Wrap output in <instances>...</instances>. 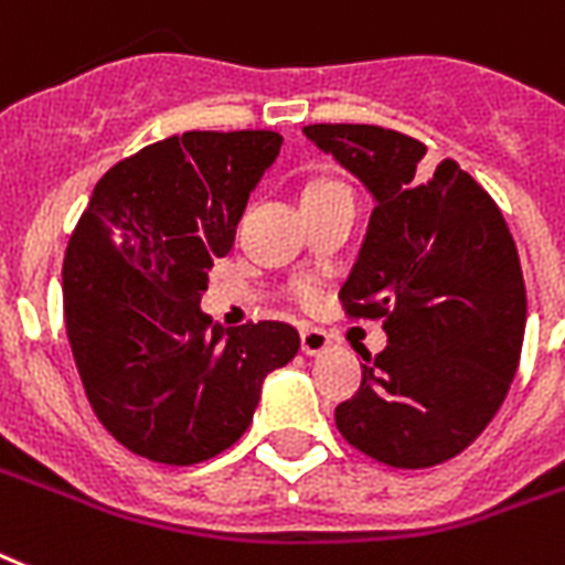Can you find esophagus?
Returning a JSON list of instances; mask_svg holds the SVG:
<instances>
[{"mask_svg": "<svg viewBox=\"0 0 565 565\" xmlns=\"http://www.w3.org/2000/svg\"><path fill=\"white\" fill-rule=\"evenodd\" d=\"M300 347L306 355H320L329 350V335L320 327H303L300 329Z\"/></svg>", "mask_w": 565, "mask_h": 565, "instance_id": "obj_1", "label": "esophagus"}]
</instances>
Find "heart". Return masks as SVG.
<instances>
[{"instance_id":"b5f03b06","label":"heart","mask_w":565,"mask_h":565,"mask_svg":"<svg viewBox=\"0 0 565 565\" xmlns=\"http://www.w3.org/2000/svg\"><path fill=\"white\" fill-rule=\"evenodd\" d=\"M338 189H347V186H341V183H335V180H318V183H311V186L306 189V198L329 195V192H338ZM306 198H303V201H306ZM291 295H295L300 303H311V300L318 297V282H315L311 277L295 279V286H291Z\"/></svg>"}]
</instances>
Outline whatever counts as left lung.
I'll return each mask as SVG.
<instances>
[{
    "label": "left lung",
    "instance_id": "8db88e82",
    "mask_svg": "<svg viewBox=\"0 0 565 565\" xmlns=\"http://www.w3.org/2000/svg\"><path fill=\"white\" fill-rule=\"evenodd\" d=\"M376 206L341 303L382 318L387 347L335 408L350 446L396 469L463 452L502 408L525 338V279L495 201L455 160L379 125H306Z\"/></svg>",
    "mask_w": 565,
    "mask_h": 565
}]
</instances>
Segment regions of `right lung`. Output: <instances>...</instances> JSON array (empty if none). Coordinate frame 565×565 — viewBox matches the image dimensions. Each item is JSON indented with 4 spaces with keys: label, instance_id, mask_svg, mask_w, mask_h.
<instances>
[{
    "label": "right lung",
    "instance_id": "right-lung-1",
    "mask_svg": "<svg viewBox=\"0 0 565 565\" xmlns=\"http://www.w3.org/2000/svg\"><path fill=\"white\" fill-rule=\"evenodd\" d=\"M274 130H189L116 162L63 259V320L102 426L134 455L189 467L245 435L262 382L300 350L295 327L224 329L201 311Z\"/></svg>",
    "mask_w": 565,
    "mask_h": 565
}]
</instances>
